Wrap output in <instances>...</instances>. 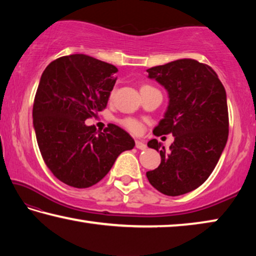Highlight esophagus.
<instances>
[{
  "instance_id": "esophagus-1",
  "label": "esophagus",
  "mask_w": 256,
  "mask_h": 256,
  "mask_svg": "<svg viewBox=\"0 0 256 256\" xmlns=\"http://www.w3.org/2000/svg\"><path fill=\"white\" fill-rule=\"evenodd\" d=\"M136 146L138 150H146V144H144V142H142L140 140L136 141Z\"/></svg>"
}]
</instances>
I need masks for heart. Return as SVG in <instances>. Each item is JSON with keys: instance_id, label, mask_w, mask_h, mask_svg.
I'll list each match as a JSON object with an SVG mask.
<instances>
[{"instance_id": "heart-1", "label": "heart", "mask_w": 256, "mask_h": 256, "mask_svg": "<svg viewBox=\"0 0 256 256\" xmlns=\"http://www.w3.org/2000/svg\"><path fill=\"white\" fill-rule=\"evenodd\" d=\"M149 89H152V86H148V84H144L140 88V92H144V90H149ZM122 124L124 125L125 128H128L130 132H132L134 134H138V133L142 132V124L136 120L125 118V120H122Z\"/></svg>"}]
</instances>
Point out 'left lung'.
Here are the masks:
<instances>
[{"mask_svg": "<svg viewBox=\"0 0 256 256\" xmlns=\"http://www.w3.org/2000/svg\"><path fill=\"white\" fill-rule=\"evenodd\" d=\"M146 72L167 90L170 98L154 134L172 133L175 138L168 151L156 138L148 142L149 148L160 152L162 162L146 172V177L164 196H182L204 183L227 144L226 90L216 73L196 60H172Z\"/></svg>", "mask_w": 256, "mask_h": 256, "instance_id": "8db88e82", "label": "left lung"}]
</instances>
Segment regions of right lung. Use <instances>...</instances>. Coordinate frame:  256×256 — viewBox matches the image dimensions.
<instances>
[{
  "mask_svg": "<svg viewBox=\"0 0 256 256\" xmlns=\"http://www.w3.org/2000/svg\"><path fill=\"white\" fill-rule=\"evenodd\" d=\"M118 68L84 54L62 56L42 72L32 107L37 144L56 178L76 188L97 184L116 158L136 146L115 124L104 131L86 120L105 110Z\"/></svg>",
  "mask_w": 256,
  "mask_h": 256,
  "instance_id": "1",
  "label": "right lung"
}]
</instances>
